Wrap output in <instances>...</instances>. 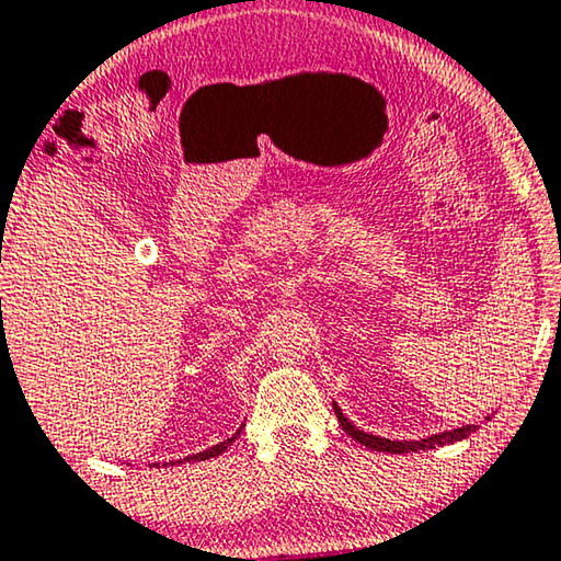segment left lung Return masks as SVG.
Returning a JSON list of instances; mask_svg holds the SVG:
<instances>
[{
  "instance_id": "obj_1",
  "label": "left lung",
  "mask_w": 561,
  "mask_h": 561,
  "mask_svg": "<svg viewBox=\"0 0 561 561\" xmlns=\"http://www.w3.org/2000/svg\"><path fill=\"white\" fill-rule=\"evenodd\" d=\"M335 414H337V422H341V427L348 432V435L360 442V445H366L370 449H376V453H391V455H404V453H420V449H432V447H442V445H453V442H460L470 435V432H476V424H465L460 430H449V432H439V435H432L427 439H386V437H376V435H368V432L358 430L356 424L345 420V414L341 412V407L333 404Z\"/></svg>"
}]
</instances>
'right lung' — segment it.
Returning <instances> with one entry per match:
<instances>
[{
    "label": "right lung",
    "mask_w": 561,
    "mask_h": 561,
    "mask_svg": "<svg viewBox=\"0 0 561 561\" xmlns=\"http://www.w3.org/2000/svg\"><path fill=\"white\" fill-rule=\"evenodd\" d=\"M243 427V424H241ZM241 435V430H236V435L233 437H228V439H224V442H218V445H213V447H208V449H203V453H198V455H191V457H185V462H198V460H210V457H216V455H220V453H226L228 449V445H233V439ZM178 462H183V460H178Z\"/></svg>",
    "instance_id": "add662e5"
}]
</instances>
